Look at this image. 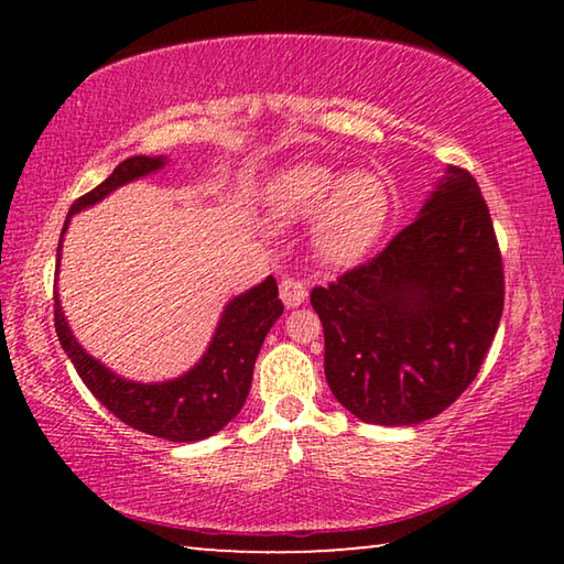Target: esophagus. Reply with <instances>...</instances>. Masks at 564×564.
Returning <instances> with one entry per match:
<instances>
[{"label": "esophagus", "instance_id": "esophagus-1", "mask_svg": "<svg viewBox=\"0 0 564 564\" xmlns=\"http://www.w3.org/2000/svg\"><path fill=\"white\" fill-rule=\"evenodd\" d=\"M279 289H281V301L285 303V308H299V305L305 301V295H308L303 281L299 279H283Z\"/></svg>", "mask_w": 564, "mask_h": 564}]
</instances>
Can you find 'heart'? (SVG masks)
<instances>
[{"label": "heart", "instance_id": "heart-1", "mask_svg": "<svg viewBox=\"0 0 564 564\" xmlns=\"http://www.w3.org/2000/svg\"><path fill=\"white\" fill-rule=\"evenodd\" d=\"M265 202L271 212L289 218L313 221V251L328 265L358 263L383 234L388 224L390 186L378 171H352L321 164H299L281 171L269 188Z\"/></svg>", "mask_w": 564, "mask_h": 564}]
</instances>
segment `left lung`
<instances>
[{"instance_id":"1","label":"left lung","mask_w":564,"mask_h":564,"mask_svg":"<svg viewBox=\"0 0 564 564\" xmlns=\"http://www.w3.org/2000/svg\"><path fill=\"white\" fill-rule=\"evenodd\" d=\"M502 256L470 171L447 166L420 216L373 261L311 291L338 403L373 425H417L473 383L500 326Z\"/></svg>"}]
</instances>
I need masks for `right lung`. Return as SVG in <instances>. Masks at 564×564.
Returning <instances> with one entry per match:
<instances>
[{
  "label": "right lung",
  "mask_w": 564,
  "mask_h": 564,
  "mask_svg": "<svg viewBox=\"0 0 564 564\" xmlns=\"http://www.w3.org/2000/svg\"><path fill=\"white\" fill-rule=\"evenodd\" d=\"M166 156H131L111 171L89 194L76 198L66 216L62 238L74 214L84 212L111 191L154 174L164 169ZM62 238L56 248V265L62 256ZM283 313L279 285L273 275L251 291L236 295L226 303L216 333L204 358L188 373L164 383H133V380L111 373L97 358H91L66 323L59 295L54 293V328L66 356L74 362L76 373L84 380L94 398L127 423L133 431L164 437L171 443H196L221 431L226 423L241 413L248 390H251L253 366L265 340V333Z\"/></svg>",
  "instance_id": "right-lung-1"
}]
</instances>
